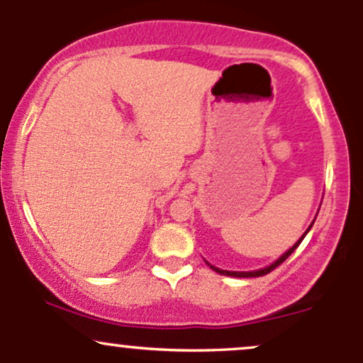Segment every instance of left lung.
<instances>
[{"label":"left lung","mask_w":363,"mask_h":363,"mask_svg":"<svg viewBox=\"0 0 363 363\" xmlns=\"http://www.w3.org/2000/svg\"><path fill=\"white\" fill-rule=\"evenodd\" d=\"M312 225H314V222H312V223L309 225V228H307V230H306V234H303V235L301 237V239H298V240H297V242H295L294 245H291V247L289 249V251H286L285 254H283V256H280V257H278V259H277V261H274V262H272V264H269V266H266V268L256 269V272H227V269H220V268H216V266H213V264H210V262H208V264H210V268H211V269H213V272H216V273H220V274H225V277H235V278H254V277H264V274L272 273V272H273V269H274V268H277V266H280V264H281V262H283V261H285V259H286V257H289V256H290V254H291V252H294V251H295V249H297V247H298V244H301V242H302V240H303V237H306V235H307V232H309V230H311V227H312Z\"/></svg>","instance_id":"1"}]
</instances>
